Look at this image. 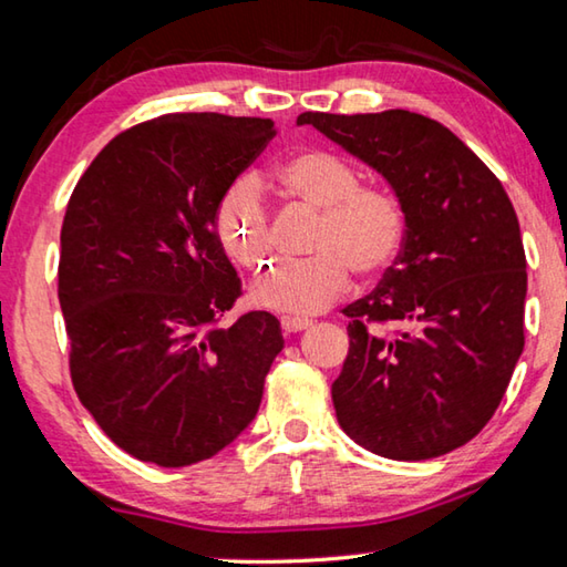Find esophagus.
I'll return each instance as SVG.
<instances>
[{"instance_id": "esophagus-1", "label": "esophagus", "mask_w": 567, "mask_h": 567, "mask_svg": "<svg viewBox=\"0 0 567 567\" xmlns=\"http://www.w3.org/2000/svg\"><path fill=\"white\" fill-rule=\"evenodd\" d=\"M280 324H282V330L287 332V334H292V332H302V330H307L310 328V320H305V318H282L280 320Z\"/></svg>"}]
</instances>
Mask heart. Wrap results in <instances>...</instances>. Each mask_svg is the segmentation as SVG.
<instances>
[{"mask_svg": "<svg viewBox=\"0 0 567 567\" xmlns=\"http://www.w3.org/2000/svg\"><path fill=\"white\" fill-rule=\"evenodd\" d=\"M277 179L307 207L318 209L310 257L280 262L252 287V302L287 318L328 310L348 290L350 270L378 277L395 262L405 239V213L388 189L362 185L360 172L328 150H302L277 167ZM217 237L229 260L262 272L272 257L270 215L252 179H239L217 207Z\"/></svg>", "mask_w": 567, "mask_h": 567, "instance_id": "b5f03b06", "label": "heart"}]
</instances>
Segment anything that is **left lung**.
I'll return each instance as SVG.
<instances>
[{
	"label": "left lung",
	"instance_id": "obj_1",
	"mask_svg": "<svg viewBox=\"0 0 567 567\" xmlns=\"http://www.w3.org/2000/svg\"><path fill=\"white\" fill-rule=\"evenodd\" d=\"M390 182L405 239L380 285L348 305L350 350L332 382L338 422L390 460L465 445L513 378L525 344V249L511 197L443 124L408 110L305 112Z\"/></svg>",
	"mask_w": 567,
	"mask_h": 567
}]
</instances>
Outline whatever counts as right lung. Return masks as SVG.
Instances as JSON below:
<instances>
[{"mask_svg": "<svg viewBox=\"0 0 567 567\" xmlns=\"http://www.w3.org/2000/svg\"><path fill=\"white\" fill-rule=\"evenodd\" d=\"M275 134L262 117L162 114L120 132L66 205L56 295L72 385L142 463L213 457L260 408L280 322L255 310L219 324L243 282L215 219Z\"/></svg>", "mask_w": 567, "mask_h": 567, "instance_id": "1", "label": "right lung"}]
</instances>
